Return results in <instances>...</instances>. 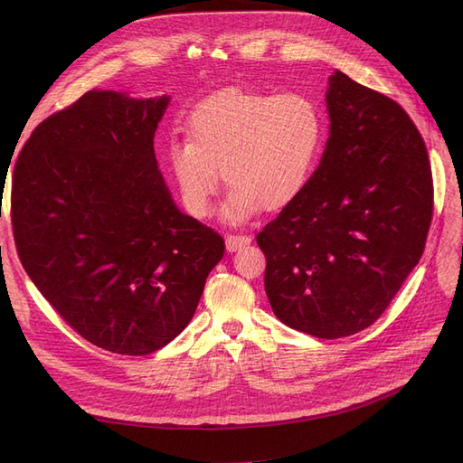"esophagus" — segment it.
<instances>
[{
	"label": "esophagus",
	"instance_id": "esophagus-1",
	"mask_svg": "<svg viewBox=\"0 0 463 463\" xmlns=\"http://www.w3.org/2000/svg\"><path fill=\"white\" fill-rule=\"evenodd\" d=\"M249 243H250L249 235H237V233L226 235V249L230 250V253H233V250H240L241 247H245Z\"/></svg>",
	"mask_w": 463,
	"mask_h": 463
}]
</instances>
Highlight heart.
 I'll use <instances>...</instances> for the list:
<instances>
[{"label": "heart", "mask_w": 463, "mask_h": 463, "mask_svg": "<svg viewBox=\"0 0 463 463\" xmlns=\"http://www.w3.org/2000/svg\"><path fill=\"white\" fill-rule=\"evenodd\" d=\"M187 135L167 152L187 210L197 218L213 213L222 170L232 189L223 218L243 222L259 206L278 213L305 191L325 148L326 118L303 92L228 87L191 111Z\"/></svg>", "instance_id": "b5f03b06"}]
</instances>
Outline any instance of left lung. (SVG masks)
I'll use <instances>...</instances> for the list:
<instances>
[{"instance_id": "1", "label": "left lung", "mask_w": 463, "mask_h": 463, "mask_svg": "<svg viewBox=\"0 0 463 463\" xmlns=\"http://www.w3.org/2000/svg\"><path fill=\"white\" fill-rule=\"evenodd\" d=\"M326 104L322 160L257 243L274 315L335 340L369 328L415 269L434 189L423 137L398 102L335 71Z\"/></svg>"}]
</instances>
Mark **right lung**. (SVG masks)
<instances>
[{
    "instance_id": "right-lung-1",
    "label": "right lung",
    "mask_w": 463,
    "mask_h": 463,
    "mask_svg": "<svg viewBox=\"0 0 463 463\" xmlns=\"http://www.w3.org/2000/svg\"><path fill=\"white\" fill-rule=\"evenodd\" d=\"M167 102L90 90L36 125L13 170L26 274L69 326L111 354L170 344L226 250L164 185L154 133Z\"/></svg>"
}]
</instances>
